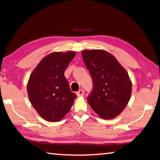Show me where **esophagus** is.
<instances>
[{
  "label": "esophagus",
  "instance_id": "1",
  "mask_svg": "<svg viewBox=\"0 0 160 160\" xmlns=\"http://www.w3.org/2000/svg\"><path fill=\"white\" fill-rule=\"evenodd\" d=\"M84 90L82 89L79 90V91L76 92V95L78 97H82L84 96Z\"/></svg>",
  "mask_w": 160,
  "mask_h": 160
}]
</instances>
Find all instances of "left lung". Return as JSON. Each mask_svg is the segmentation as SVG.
Returning a JSON list of instances; mask_svg holds the SVG:
<instances>
[{
  "mask_svg": "<svg viewBox=\"0 0 160 160\" xmlns=\"http://www.w3.org/2000/svg\"><path fill=\"white\" fill-rule=\"evenodd\" d=\"M82 55L93 83L88 103L101 118L113 119L124 109L130 99L132 83L128 73L106 51H84Z\"/></svg>",
  "mask_w": 160,
  "mask_h": 160,
  "instance_id": "obj_1",
  "label": "left lung"
}]
</instances>
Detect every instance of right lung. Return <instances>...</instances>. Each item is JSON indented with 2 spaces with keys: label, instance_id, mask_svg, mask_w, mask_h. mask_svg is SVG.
Segmentation results:
<instances>
[{
  "label": "right lung",
  "instance_id": "1",
  "mask_svg": "<svg viewBox=\"0 0 160 160\" xmlns=\"http://www.w3.org/2000/svg\"><path fill=\"white\" fill-rule=\"evenodd\" d=\"M76 52H53L41 60L32 72L27 86L34 108L44 120L58 122L70 110L76 95L64 76Z\"/></svg>",
  "mask_w": 160,
  "mask_h": 160
}]
</instances>
